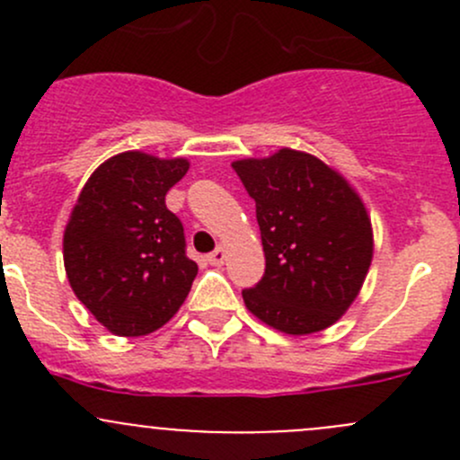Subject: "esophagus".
Returning a JSON list of instances; mask_svg holds the SVG:
<instances>
[{"mask_svg": "<svg viewBox=\"0 0 460 460\" xmlns=\"http://www.w3.org/2000/svg\"><path fill=\"white\" fill-rule=\"evenodd\" d=\"M207 260H208V264H213V267H222V264H225V260H226L225 247H217L216 252L208 253Z\"/></svg>", "mask_w": 460, "mask_h": 460, "instance_id": "1", "label": "esophagus"}]
</instances>
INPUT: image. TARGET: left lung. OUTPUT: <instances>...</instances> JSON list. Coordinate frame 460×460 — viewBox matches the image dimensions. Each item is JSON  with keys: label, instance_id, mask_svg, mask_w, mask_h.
Here are the masks:
<instances>
[{"label": "left lung", "instance_id": "8db88e82", "mask_svg": "<svg viewBox=\"0 0 460 460\" xmlns=\"http://www.w3.org/2000/svg\"><path fill=\"white\" fill-rule=\"evenodd\" d=\"M231 166L256 200L267 260L262 280L243 291L247 309L289 336L332 327L358 298L374 258L358 191L320 157L287 146Z\"/></svg>", "mask_w": 460, "mask_h": 460}]
</instances>
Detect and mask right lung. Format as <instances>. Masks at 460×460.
I'll return each instance as SVG.
<instances>
[{"label":"right lung","instance_id":"right-lung-1","mask_svg":"<svg viewBox=\"0 0 460 460\" xmlns=\"http://www.w3.org/2000/svg\"><path fill=\"white\" fill-rule=\"evenodd\" d=\"M189 160L124 151L102 162L77 196L64 229V269L88 312L115 336L155 332L178 314L198 264L166 191Z\"/></svg>","mask_w":460,"mask_h":460}]
</instances>
